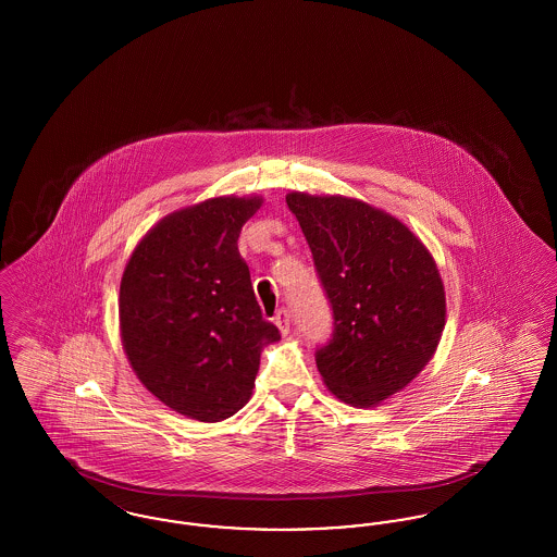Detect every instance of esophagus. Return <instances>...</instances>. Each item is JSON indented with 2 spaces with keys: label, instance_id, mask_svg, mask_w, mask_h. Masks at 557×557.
<instances>
[{
  "label": "esophagus",
  "instance_id": "esophagus-1",
  "mask_svg": "<svg viewBox=\"0 0 557 557\" xmlns=\"http://www.w3.org/2000/svg\"><path fill=\"white\" fill-rule=\"evenodd\" d=\"M275 325L280 327L282 336H288L290 334V313L286 309H280L277 315H275Z\"/></svg>",
  "mask_w": 557,
  "mask_h": 557
}]
</instances>
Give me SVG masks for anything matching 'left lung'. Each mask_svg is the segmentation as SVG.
Returning a JSON list of instances; mask_svg holds the SVG:
<instances>
[{
  "mask_svg": "<svg viewBox=\"0 0 557 557\" xmlns=\"http://www.w3.org/2000/svg\"><path fill=\"white\" fill-rule=\"evenodd\" d=\"M286 202L334 311L319 373L346 405L375 407L424 370L441 343L447 300L438 267L403 221L363 200L290 191Z\"/></svg>",
  "mask_w": 557,
  "mask_h": 557,
  "instance_id": "1",
  "label": "left lung"
}]
</instances>
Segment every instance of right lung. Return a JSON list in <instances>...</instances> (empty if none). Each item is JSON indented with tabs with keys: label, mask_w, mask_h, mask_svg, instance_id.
Returning a JSON list of instances; mask_svg holds the SVG:
<instances>
[{
	"label": "right lung",
	"mask_w": 557,
	"mask_h": 557,
	"mask_svg": "<svg viewBox=\"0 0 557 557\" xmlns=\"http://www.w3.org/2000/svg\"><path fill=\"white\" fill-rule=\"evenodd\" d=\"M261 205V196H219L171 212L139 239L123 271L119 323L129 366L189 420L238 413L263 346L280 341L238 250L242 225Z\"/></svg>",
	"instance_id": "right-lung-1"
}]
</instances>
